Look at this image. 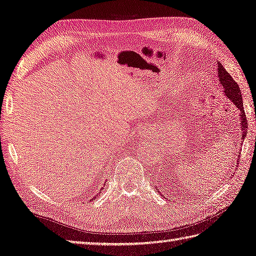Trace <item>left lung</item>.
<instances>
[{
	"label": "left lung",
	"instance_id": "1",
	"mask_svg": "<svg viewBox=\"0 0 256 256\" xmlns=\"http://www.w3.org/2000/svg\"><path fill=\"white\" fill-rule=\"evenodd\" d=\"M218 78L220 82V85L222 86L224 92L232 102L236 104L238 109L241 110V128H242V134L241 138L244 140L246 133H248V120L244 114V111H243V100H242V94L240 92L239 85L236 84V80L231 77V75L226 70V68L222 66L220 63H218ZM238 158H240L238 155ZM157 192L162 194V192L157 188Z\"/></svg>",
	"mask_w": 256,
	"mask_h": 256
}]
</instances>
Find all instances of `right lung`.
Masks as SVG:
<instances>
[{
	"instance_id": "right-lung-1",
	"label": "right lung",
	"mask_w": 256,
	"mask_h": 256,
	"mask_svg": "<svg viewBox=\"0 0 256 256\" xmlns=\"http://www.w3.org/2000/svg\"><path fill=\"white\" fill-rule=\"evenodd\" d=\"M92 200H94V198H92Z\"/></svg>"
}]
</instances>
